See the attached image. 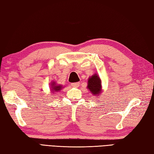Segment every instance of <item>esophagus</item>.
I'll use <instances>...</instances> for the list:
<instances>
[{"instance_id":"34e87169","label":"esophagus","mask_w":154,"mask_h":154,"mask_svg":"<svg viewBox=\"0 0 154 154\" xmlns=\"http://www.w3.org/2000/svg\"><path fill=\"white\" fill-rule=\"evenodd\" d=\"M71 85L74 87H79L80 85V82H74V83H72Z\"/></svg>"}]
</instances>
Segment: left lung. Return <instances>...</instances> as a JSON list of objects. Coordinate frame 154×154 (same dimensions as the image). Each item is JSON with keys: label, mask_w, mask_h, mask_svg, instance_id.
<instances>
[{"label": "left lung", "mask_w": 154, "mask_h": 154, "mask_svg": "<svg viewBox=\"0 0 154 154\" xmlns=\"http://www.w3.org/2000/svg\"><path fill=\"white\" fill-rule=\"evenodd\" d=\"M87 88L94 96L97 97L102 93L101 80L97 74H94L88 78Z\"/></svg>", "instance_id": "8db88e82"}]
</instances>
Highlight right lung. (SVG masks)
I'll return each mask as SVG.
<instances>
[{"mask_svg":"<svg viewBox=\"0 0 154 154\" xmlns=\"http://www.w3.org/2000/svg\"><path fill=\"white\" fill-rule=\"evenodd\" d=\"M50 91L52 93H55V92H59L61 91L64 88L61 85H58L55 81H52L51 82Z\"/></svg>","mask_w":154,"mask_h":154,"instance_id":"obj_1","label":"right lung"}]
</instances>
